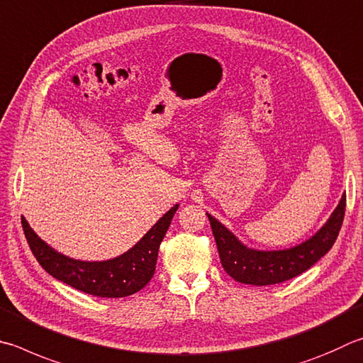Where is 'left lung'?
<instances>
[{"instance_id":"left-lung-1","label":"left lung","mask_w":363,"mask_h":363,"mask_svg":"<svg viewBox=\"0 0 363 363\" xmlns=\"http://www.w3.org/2000/svg\"><path fill=\"white\" fill-rule=\"evenodd\" d=\"M346 211V195L318 233L301 245L282 250L249 249L222 223L206 214L219 250L220 263L235 281L252 286L279 284L306 272L322 259L337 241Z\"/></svg>"}]
</instances>
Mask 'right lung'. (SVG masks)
<instances>
[{"instance_id": "obj_1", "label": "right lung", "mask_w": 363, "mask_h": 363, "mask_svg": "<svg viewBox=\"0 0 363 363\" xmlns=\"http://www.w3.org/2000/svg\"><path fill=\"white\" fill-rule=\"evenodd\" d=\"M177 206L179 204L171 208L130 250L104 262L69 259L45 245L33 232L25 217H22V227L33 255L50 276L89 295L121 298L140 292L152 279L160 242L167 235Z\"/></svg>"}]
</instances>
